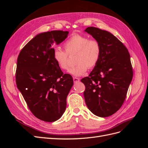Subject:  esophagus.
<instances>
[{"mask_svg":"<svg viewBox=\"0 0 148 148\" xmlns=\"http://www.w3.org/2000/svg\"><path fill=\"white\" fill-rule=\"evenodd\" d=\"M73 82H74V83H78V82H79V78H78L73 77Z\"/></svg>","mask_w":148,"mask_h":148,"instance_id":"34e87169","label":"esophagus"}]
</instances>
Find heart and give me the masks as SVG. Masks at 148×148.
I'll return each instance as SVG.
<instances>
[{"mask_svg":"<svg viewBox=\"0 0 148 148\" xmlns=\"http://www.w3.org/2000/svg\"><path fill=\"white\" fill-rule=\"evenodd\" d=\"M65 51L59 47H56L53 50V59L58 66L62 70L69 69V55L76 53L75 65L71 66L69 73L79 77L86 72L88 68L95 67L99 61L101 55V47L96 40L89 39L82 34H74L64 44Z\"/></svg>","mask_w":148,"mask_h":148,"instance_id":"1","label":"heart"}]
</instances>
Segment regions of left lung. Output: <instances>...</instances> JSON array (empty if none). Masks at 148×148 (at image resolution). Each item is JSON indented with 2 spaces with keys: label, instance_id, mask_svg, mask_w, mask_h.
<instances>
[{
  "label": "left lung",
  "instance_id": "left-lung-1",
  "mask_svg": "<svg viewBox=\"0 0 148 148\" xmlns=\"http://www.w3.org/2000/svg\"><path fill=\"white\" fill-rule=\"evenodd\" d=\"M101 47L99 62L88 77L81 79L85 85V102L92 114L100 117L113 115L122 106L133 78L130 56L123 43L109 31L95 27L84 30Z\"/></svg>",
  "mask_w": 148,
  "mask_h": 148
}]
</instances>
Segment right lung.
<instances>
[{
  "mask_svg": "<svg viewBox=\"0 0 148 148\" xmlns=\"http://www.w3.org/2000/svg\"><path fill=\"white\" fill-rule=\"evenodd\" d=\"M69 31H51L37 34L21 49L18 57L16 83L31 112L47 122L64 113L66 97L73 84L53 59V43L59 44Z\"/></svg>",
  "mask_w": 148,
  "mask_h": 148,
  "instance_id": "add662e5",
  "label": "right lung"
}]
</instances>
